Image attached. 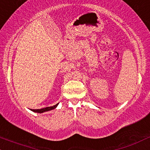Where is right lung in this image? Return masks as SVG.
I'll return each instance as SVG.
<instances>
[{
    "label": "right lung",
    "instance_id": "obj_1",
    "mask_svg": "<svg viewBox=\"0 0 150 150\" xmlns=\"http://www.w3.org/2000/svg\"><path fill=\"white\" fill-rule=\"evenodd\" d=\"M58 105V104L55 105L51 106V107H47V108H45L38 109V110H32L34 111V112L42 113V112H46V111H49V110H52V109H55V108L57 107V105Z\"/></svg>",
    "mask_w": 150,
    "mask_h": 150
}]
</instances>
